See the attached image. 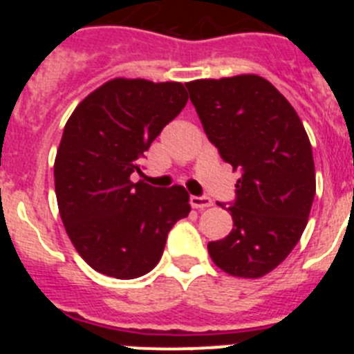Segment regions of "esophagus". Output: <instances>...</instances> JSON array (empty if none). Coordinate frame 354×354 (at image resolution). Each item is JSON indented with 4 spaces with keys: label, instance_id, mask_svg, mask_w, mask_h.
Masks as SVG:
<instances>
[{
    "label": "esophagus",
    "instance_id": "1",
    "mask_svg": "<svg viewBox=\"0 0 354 354\" xmlns=\"http://www.w3.org/2000/svg\"><path fill=\"white\" fill-rule=\"evenodd\" d=\"M189 204L195 209H205L211 207L212 200L209 198V196H192V198H189Z\"/></svg>",
    "mask_w": 354,
    "mask_h": 354
}]
</instances>
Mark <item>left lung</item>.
<instances>
[{
    "mask_svg": "<svg viewBox=\"0 0 354 354\" xmlns=\"http://www.w3.org/2000/svg\"><path fill=\"white\" fill-rule=\"evenodd\" d=\"M186 88L209 142L241 174L227 209L232 232L211 241L209 255L228 274L264 277L298 245L314 202L305 127L286 97L255 74L196 80Z\"/></svg>",
    "mask_w": 354,
    "mask_h": 354,
    "instance_id": "obj_1",
    "label": "left lung"
}]
</instances>
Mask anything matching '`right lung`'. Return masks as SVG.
<instances>
[{"mask_svg": "<svg viewBox=\"0 0 354 354\" xmlns=\"http://www.w3.org/2000/svg\"><path fill=\"white\" fill-rule=\"evenodd\" d=\"M186 102L183 83L117 77L84 97L65 124L56 200L72 245L99 273L131 280L154 270L171 227L192 211L183 186L129 179Z\"/></svg>", "mask_w": 354, "mask_h": 354, "instance_id": "1", "label": "right lung"}]
</instances>
